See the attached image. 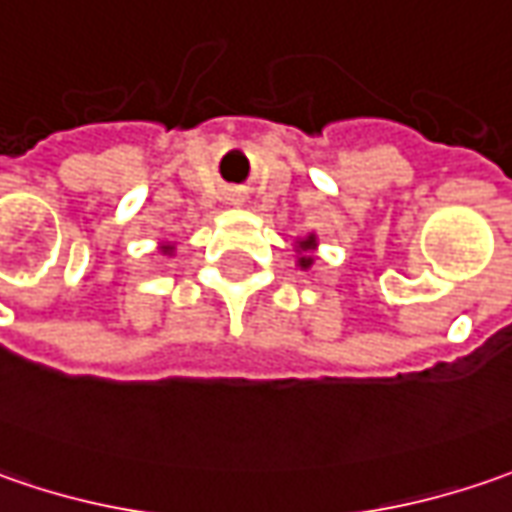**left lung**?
<instances>
[{
  "instance_id": "left-lung-1",
  "label": "left lung",
  "mask_w": 512,
  "mask_h": 512,
  "mask_svg": "<svg viewBox=\"0 0 512 512\" xmlns=\"http://www.w3.org/2000/svg\"><path fill=\"white\" fill-rule=\"evenodd\" d=\"M311 246H314V238L300 240V249H303V252H309ZM300 266H303V269H309V266H311V257H300Z\"/></svg>"
}]
</instances>
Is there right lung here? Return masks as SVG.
<instances>
[{"label": "right lung", "mask_w": 512, "mask_h": 512, "mask_svg": "<svg viewBox=\"0 0 512 512\" xmlns=\"http://www.w3.org/2000/svg\"><path fill=\"white\" fill-rule=\"evenodd\" d=\"M169 249H172V246H164V252H169Z\"/></svg>", "instance_id": "add662e5"}]
</instances>
